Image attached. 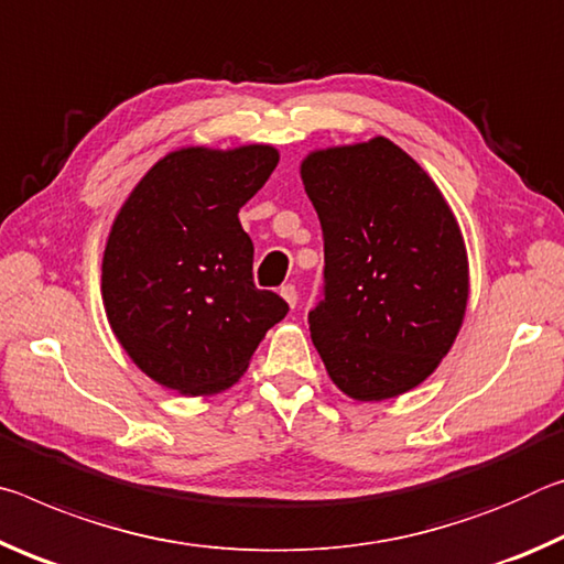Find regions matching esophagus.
Returning a JSON list of instances; mask_svg holds the SVG:
<instances>
[{
  "instance_id": "34e87169",
  "label": "esophagus",
  "mask_w": 564,
  "mask_h": 564,
  "mask_svg": "<svg viewBox=\"0 0 564 564\" xmlns=\"http://www.w3.org/2000/svg\"><path fill=\"white\" fill-rule=\"evenodd\" d=\"M280 294H282V300L290 304V307H294V304H297V288H294V284H282Z\"/></svg>"
}]
</instances>
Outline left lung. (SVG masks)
Instances as JSON below:
<instances>
[{
  "label": "left lung",
  "instance_id": "1",
  "mask_svg": "<svg viewBox=\"0 0 564 564\" xmlns=\"http://www.w3.org/2000/svg\"><path fill=\"white\" fill-rule=\"evenodd\" d=\"M300 174L325 237L310 332L332 382L359 402L412 390L465 319L469 274L455 215L387 137L312 152Z\"/></svg>",
  "mask_w": 564,
  "mask_h": 564
}]
</instances>
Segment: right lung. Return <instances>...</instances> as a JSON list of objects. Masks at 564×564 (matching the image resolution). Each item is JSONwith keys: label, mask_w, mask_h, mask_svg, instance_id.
I'll use <instances>...</instances> for the list:
<instances>
[{"label": "right lung", "mask_w": 564, "mask_h": 564, "mask_svg": "<svg viewBox=\"0 0 564 564\" xmlns=\"http://www.w3.org/2000/svg\"><path fill=\"white\" fill-rule=\"evenodd\" d=\"M270 144L184 147L162 156L119 209L101 260L115 337L147 377L212 394L245 375L288 302L252 282V239L239 207L270 180Z\"/></svg>", "instance_id": "add662e5"}]
</instances>
